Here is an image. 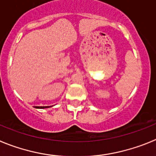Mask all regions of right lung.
Masks as SVG:
<instances>
[{
	"instance_id": "right-lung-1",
	"label": "right lung",
	"mask_w": 156,
	"mask_h": 156,
	"mask_svg": "<svg viewBox=\"0 0 156 156\" xmlns=\"http://www.w3.org/2000/svg\"><path fill=\"white\" fill-rule=\"evenodd\" d=\"M36 108H49L48 106H36Z\"/></svg>"
}]
</instances>
